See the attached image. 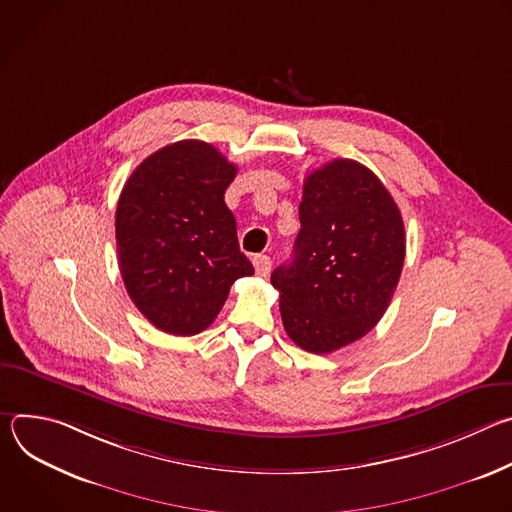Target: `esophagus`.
I'll list each match as a JSON object with an SVG mask.
<instances>
[{
  "label": "esophagus",
  "instance_id": "esophagus-1",
  "mask_svg": "<svg viewBox=\"0 0 512 512\" xmlns=\"http://www.w3.org/2000/svg\"><path fill=\"white\" fill-rule=\"evenodd\" d=\"M253 267H255V273L261 275V277H267L269 269H271V259L267 255H255L253 257Z\"/></svg>",
  "mask_w": 512,
  "mask_h": 512
}]
</instances>
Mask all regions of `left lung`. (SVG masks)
<instances>
[{
	"label": "left lung",
	"mask_w": 512,
	"mask_h": 512,
	"mask_svg": "<svg viewBox=\"0 0 512 512\" xmlns=\"http://www.w3.org/2000/svg\"><path fill=\"white\" fill-rule=\"evenodd\" d=\"M294 259L271 273L287 336L334 352L387 312L405 261V227L385 184L354 160H332L304 180Z\"/></svg>",
	"instance_id": "left-lung-1"
}]
</instances>
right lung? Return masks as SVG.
<instances>
[{"instance_id": "1", "label": "right lung", "mask_w": 512, "mask_h": 512, "mask_svg": "<svg viewBox=\"0 0 512 512\" xmlns=\"http://www.w3.org/2000/svg\"><path fill=\"white\" fill-rule=\"evenodd\" d=\"M237 176L214 145L182 139L145 158L115 212L125 289L156 328L192 336L225 306L231 285L253 275L241 253L225 190Z\"/></svg>"}]
</instances>
